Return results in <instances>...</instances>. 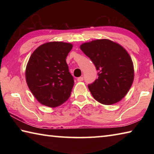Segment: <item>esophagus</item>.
Instances as JSON below:
<instances>
[{
    "label": "esophagus",
    "mask_w": 154,
    "mask_h": 154,
    "mask_svg": "<svg viewBox=\"0 0 154 154\" xmlns=\"http://www.w3.org/2000/svg\"><path fill=\"white\" fill-rule=\"evenodd\" d=\"M83 80V77H78L77 78L78 82H82Z\"/></svg>",
    "instance_id": "obj_1"
}]
</instances>
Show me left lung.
Returning <instances> with one entry per match:
<instances>
[{
	"instance_id": "1",
	"label": "left lung",
	"mask_w": 154,
	"mask_h": 154,
	"mask_svg": "<svg viewBox=\"0 0 154 154\" xmlns=\"http://www.w3.org/2000/svg\"><path fill=\"white\" fill-rule=\"evenodd\" d=\"M80 49L98 71V77L88 88L95 100L110 105L127 94L134 81L133 62L119 43L109 39H96L82 43Z\"/></svg>"
}]
</instances>
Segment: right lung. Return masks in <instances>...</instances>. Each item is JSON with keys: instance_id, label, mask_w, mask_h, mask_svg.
Masks as SVG:
<instances>
[{"instance_id": "add662e5", "label": "right lung", "mask_w": 154, "mask_h": 154, "mask_svg": "<svg viewBox=\"0 0 154 154\" xmlns=\"http://www.w3.org/2000/svg\"><path fill=\"white\" fill-rule=\"evenodd\" d=\"M72 44L51 41L33 51L26 68V81L38 102L57 107L69 99L74 85L66 62Z\"/></svg>"}]
</instances>
